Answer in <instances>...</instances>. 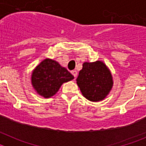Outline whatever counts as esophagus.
I'll list each match as a JSON object with an SVG mask.
<instances>
[{"label": "esophagus", "mask_w": 146, "mask_h": 146, "mask_svg": "<svg viewBox=\"0 0 146 146\" xmlns=\"http://www.w3.org/2000/svg\"><path fill=\"white\" fill-rule=\"evenodd\" d=\"M72 74H73V76L74 77V78H76L77 77V72L76 70H73L72 71Z\"/></svg>", "instance_id": "esophagus-1"}]
</instances>
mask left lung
<instances>
[{
  "instance_id": "1",
  "label": "left lung",
  "mask_w": 146,
  "mask_h": 146,
  "mask_svg": "<svg viewBox=\"0 0 146 146\" xmlns=\"http://www.w3.org/2000/svg\"><path fill=\"white\" fill-rule=\"evenodd\" d=\"M77 83L82 95L91 102L103 100L113 84L111 73L106 65L99 60L82 64Z\"/></svg>"
}]
</instances>
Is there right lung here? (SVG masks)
I'll return each mask as SVG.
<instances>
[{
	"label": "right lung",
	"instance_id": "right-lung-1",
	"mask_svg": "<svg viewBox=\"0 0 146 146\" xmlns=\"http://www.w3.org/2000/svg\"><path fill=\"white\" fill-rule=\"evenodd\" d=\"M73 79L74 76L57 61L45 59L33 70L31 82L39 95L49 98L57 93L64 82Z\"/></svg>",
	"mask_w": 146,
	"mask_h": 146
}]
</instances>
